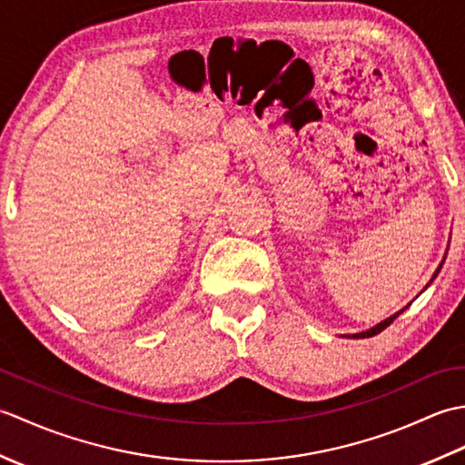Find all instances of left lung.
Listing matches in <instances>:
<instances>
[{
    "instance_id": "1",
    "label": "left lung",
    "mask_w": 465,
    "mask_h": 465,
    "mask_svg": "<svg viewBox=\"0 0 465 465\" xmlns=\"http://www.w3.org/2000/svg\"><path fill=\"white\" fill-rule=\"evenodd\" d=\"M441 265H443V262L440 263V268L436 270V273H433V278L430 280V283L433 282V280H436V275L440 273V270H441ZM428 283V285H430ZM428 285H426V288H428ZM406 308H408V305H406ZM406 308H403V310H406ZM403 310H400V312H396V313H393V315H390V318H385L383 322H380L378 325H373V328H370V330H365V331H360V333H353V335H350V338H353V340H360V338H371V335H378L380 331H383L385 328H388V325L393 322V320H396L398 318V315L403 312Z\"/></svg>"
}]
</instances>
